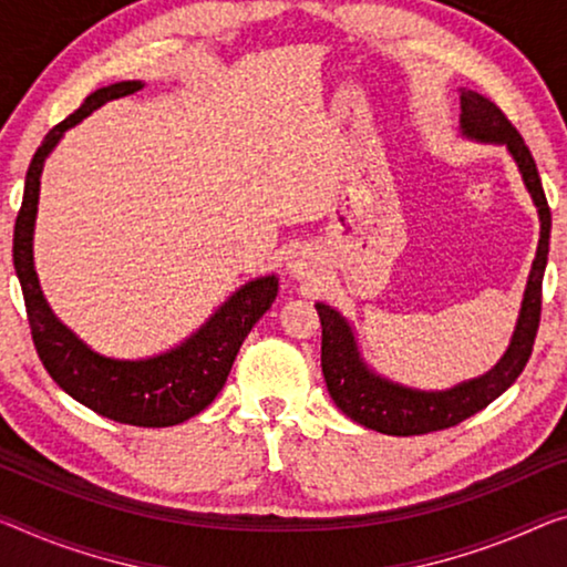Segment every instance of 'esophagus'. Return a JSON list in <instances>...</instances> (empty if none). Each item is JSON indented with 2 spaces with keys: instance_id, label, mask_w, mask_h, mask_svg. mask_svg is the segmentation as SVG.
<instances>
[{
  "instance_id": "34e87169",
  "label": "esophagus",
  "mask_w": 567,
  "mask_h": 567,
  "mask_svg": "<svg viewBox=\"0 0 567 567\" xmlns=\"http://www.w3.org/2000/svg\"><path fill=\"white\" fill-rule=\"evenodd\" d=\"M313 271H317V260H313V256L307 254V250H299V254L291 256L289 274L293 278H309Z\"/></svg>"
}]
</instances>
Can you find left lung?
<instances>
[{"label":"left lung","instance_id":"8db88e82","mask_svg":"<svg viewBox=\"0 0 567 567\" xmlns=\"http://www.w3.org/2000/svg\"><path fill=\"white\" fill-rule=\"evenodd\" d=\"M461 128H464L466 136H474L478 142L507 144L522 172V179H525L529 195L535 199L539 223H543L533 274H529L525 301H522L517 332L512 337L507 354L502 357L489 374L464 382V385L446 390V393H417V390H408L374 378L357 357L350 324L327 303H317L321 321V372H324L329 395H332L339 411L350 415L354 423L378 433L421 435L451 429V425L466 421L468 415L489 405L519 378L535 347L539 311H543V276L553 223L537 164L527 150L525 138L504 116V111L474 91L461 93Z\"/></svg>","mask_w":567,"mask_h":567}]
</instances>
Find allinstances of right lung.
<instances>
[{"instance_id":"right-lung-1","label":"right lung","mask_w":567,"mask_h":567,"mask_svg":"<svg viewBox=\"0 0 567 567\" xmlns=\"http://www.w3.org/2000/svg\"><path fill=\"white\" fill-rule=\"evenodd\" d=\"M138 89H142L138 81L99 89L81 103V109L52 126L42 138L24 177L22 207L14 223L12 258L22 286L34 350L50 378L93 413L116 423L138 425V429H164V425H177L205 411L220 393L243 339L276 301L278 281L276 276H266L246 284L185 344L142 362H118L91 352L81 339L52 317L32 266V228L34 213H38L42 164L63 132L106 101L136 93Z\"/></svg>"}]
</instances>
